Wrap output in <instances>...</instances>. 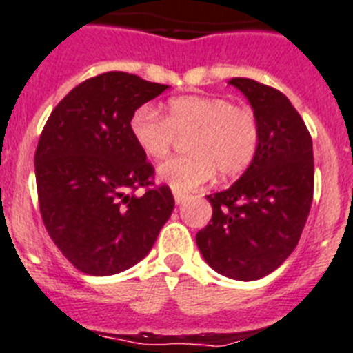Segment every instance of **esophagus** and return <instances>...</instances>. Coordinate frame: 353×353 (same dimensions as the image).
<instances>
[{
    "label": "esophagus",
    "mask_w": 353,
    "mask_h": 353,
    "mask_svg": "<svg viewBox=\"0 0 353 353\" xmlns=\"http://www.w3.org/2000/svg\"><path fill=\"white\" fill-rule=\"evenodd\" d=\"M174 199H176L177 205H181L183 201L186 199V194L185 192H179V190H174Z\"/></svg>",
    "instance_id": "esophagus-1"
}]
</instances>
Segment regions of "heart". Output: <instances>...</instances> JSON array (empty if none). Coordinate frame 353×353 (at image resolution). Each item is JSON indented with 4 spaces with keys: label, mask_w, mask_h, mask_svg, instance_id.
Segmentation results:
<instances>
[{
    "label": "heart",
    "mask_w": 353,
    "mask_h": 353,
    "mask_svg": "<svg viewBox=\"0 0 353 353\" xmlns=\"http://www.w3.org/2000/svg\"><path fill=\"white\" fill-rule=\"evenodd\" d=\"M130 134L145 156L161 161L170 156L177 137H188L185 157L170 159L159 177L174 190H192L214 177L237 176L252 163L259 145V123L248 107L225 97H172L163 117L156 108L139 107L130 117Z\"/></svg>",
    "instance_id": "heart-1"
}]
</instances>
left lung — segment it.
<instances>
[{"label":"left lung","instance_id":"1","mask_svg":"<svg viewBox=\"0 0 353 353\" xmlns=\"http://www.w3.org/2000/svg\"><path fill=\"white\" fill-rule=\"evenodd\" d=\"M259 123L250 167L230 188L206 199L212 219L196 243L208 265L237 281L279 268L299 243L314 199L312 136L288 97L248 77H232Z\"/></svg>","mask_w":353,"mask_h":353}]
</instances>
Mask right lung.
<instances>
[{
  "label": "right lung",
  "instance_id": "1",
  "mask_svg": "<svg viewBox=\"0 0 353 353\" xmlns=\"http://www.w3.org/2000/svg\"><path fill=\"white\" fill-rule=\"evenodd\" d=\"M167 88L99 74L63 97L43 127L34 156L43 225L83 274L112 276L139 263L174 210L170 186L154 183L130 134L132 114Z\"/></svg>",
  "mask_w": 353,
  "mask_h": 353
}]
</instances>
